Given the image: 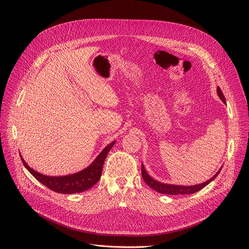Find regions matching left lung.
I'll use <instances>...</instances> for the list:
<instances>
[{"label":"left lung","mask_w":249,"mask_h":249,"mask_svg":"<svg viewBox=\"0 0 249 249\" xmlns=\"http://www.w3.org/2000/svg\"><path fill=\"white\" fill-rule=\"evenodd\" d=\"M217 93L219 95V97L221 98V100L226 103V98L221 90V89L218 87L217 89ZM223 167V166H222ZM222 167L218 170V172L212 177V178H210L209 180L203 182V183H200V184H196V185H191V186H184V185H174V184H166V183H162V182H160L156 179H154L153 177L151 175H149V173L146 171L145 169V166L144 164L142 163V176H143V179L145 180V182L151 187L153 188L154 190L158 191L159 193H161V194H167V195H178V194H193L201 189H203L205 186H207L211 181L214 180L216 177L218 176V174L220 173Z\"/></svg>","instance_id":"left-lung-1"}]
</instances>
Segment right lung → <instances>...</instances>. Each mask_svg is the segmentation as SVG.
<instances>
[{
  "label": "right lung",
  "mask_w": 249,
  "mask_h": 249,
  "mask_svg": "<svg viewBox=\"0 0 249 249\" xmlns=\"http://www.w3.org/2000/svg\"><path fill=\"white\" fill-rule=\"evenodd\" d=\"M116 141H113L108 146H106L96 159L85 169L70 175L64 176H48L32 169L22 159H20L25 168L36 178L39 182L45 185L47 188L62 194H74L84 192L92 187L99 179L102 172V167L106 156L114 146Z\"/></svg>",
  "instance_id": "1"
}]
</instances>
